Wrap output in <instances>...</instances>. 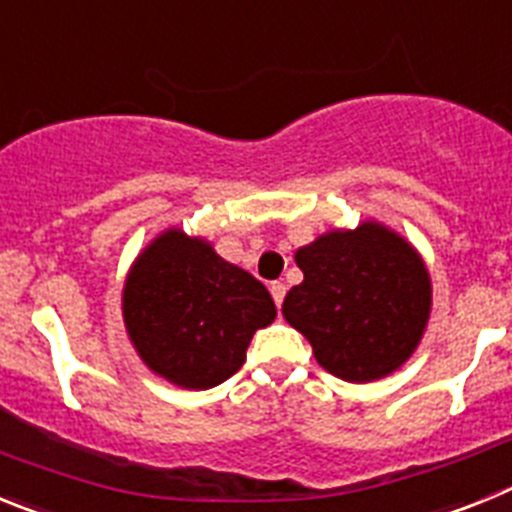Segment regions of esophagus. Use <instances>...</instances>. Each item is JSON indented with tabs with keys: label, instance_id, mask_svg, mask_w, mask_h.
<instances>
[{
	"label": "esophagus",
	"instance_id": "34e87169",
	"mask_svg": "<svg viewBox=\"0 0 512 512\" xmlns=\"http://www.w3.org/2000/svg\"><path fill=\"white\" fill-rule=\"evenodd\" d=\"M269 292H271V297H274V302H277V307H282L284 295H287V284H284V282H271L269 284Z\"/></svg>",
	"mask_w": 512,
	"mask_h": 512
}]
</instances>
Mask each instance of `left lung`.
Instances as JSON below:
<instances>
[{
  "label": "left lung",
  "instance_id": "obj_1",
  "mask_svg": "<svg viewBox=\"0 0 512 512\" xmlns=\"http://www.w3.org/2000/svg\"><path fill=\"white\" fill-rule=\"evenodd\" d=\"M305 279L282 312L315 359L346 382H372L410 359L431 312V279L405 238L384 225L333 230L295 256Z\"/></svg>",
  "mask_w": 512,
  "mask_h": 512
}]
</instances>
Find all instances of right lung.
I'll return each mask as SVG.
<instances>
[{
	"label": "right lung",
	"instance_id": "obj_1",
	"mask_svg": "<svg viewBox=\"0 0 512 512\" xmlns=\"http://www.w3.org/2000/svg\"><path fill=\"white\" fill-rule=\"evenodd\" d=\"M122 315L153 372L207 390L241 369L253 333L277 318V307L259 279L210 243L166 230L130 269Z\"/></svg>",
	"mask_w": 512,
	"mask_h": 512
}]
</instances>
